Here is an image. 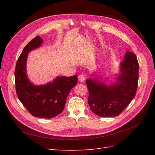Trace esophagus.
Returning a JSON list of instances; mask_svg holds the SVG:
<instances>
[{
    "label": "esophagus",
    "mask_w": 155,
    "mask_h": 155,
    "mask_svg": "<svg viewBox=\"0 0 155 155\" xmlns=\"http://www.w3.org/2000/svg\"><path fill=\"white\" fill-rule=\"evenodd\" d=\"M85 79H86V77H85V76L84 75H83V74L80 75L78 76V81H80V82H84V81L85 80Z\"/></svg>",
    "instance_id": "34e87169"
}]
</instances>
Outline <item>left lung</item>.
I'll return each instance as SVG.
<instances>
[{
    "label": "left lung",
    "instance_id": "left-lung-1",
    "mask_svg": "<svg viewBox=\"0 0 155 155\" xmlns=\"http://www.w3.org/2000/svg\"><path fill=\"white\" fill-rule=\"evenodd\" d=\"M120 70L119 83L112 85L97 82L95 78L86 80L88 103L95 114L102 117L117 116L134 99L139 78V63L135 54L127 51Z\"/></svg>",
    "mask_w": 155,
    "mask_h": 155
}]
</instances>
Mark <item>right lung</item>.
I'll return each mask as SVG.
<instances>
[{
  "mask_svg": "<svg viewBox=\"0 0 155 155\" xmlns=\"http://www.w3.org/2000/svg\"><path fill=\"white\" fill-rule=\"evenodd\" d=\"M43 43L36 36L24 47L15 68V91L18 99L32 116L51 119L63 110L67 96L77 83V75L57 77L53 83L35 86L28 78L26 63L28 54Z\"/></svg>",
  "mask_w": 155,
  "mask_h": 155,
  "instance_id": "obj_1",
  "label": "right lung"
}]
</instances>
